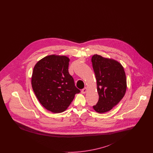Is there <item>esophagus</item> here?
Returning <instances> with one entry per match:
<instances>
[{
    "label": "esophagus",
    "instance_id": "obj_1",
    "mask_svg": "<svg viewBox=\"0 0 153 153\" xmlns=\"http://www.w3.org/2000/svg\"><path fill=\"white\" fill-rule=\"evenodd\" d=\"M87 88L85 87L84 89H82L81 90V93L83 94H85V93L87 92Z\"/></svg>",
    "mask_w": 153,
    "mask_h": 153
}]
</instances>
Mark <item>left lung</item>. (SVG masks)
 <instances>
[{
    "mask_svg": "<svg viewBox=\"0 0 153 153\" xmlns=\"http://www.w3.org/2000/svg\"><path fill=\"white\" fill-rule=\"evenodd\" d=\"M91 61L99 96L93 108L102 114L112 109L123 97L127 89L126 76L123 66L114 59L94 54Z\"/></svg>",
    "mask_w": 153,
    "mask_h": 153,
    "instance_id": "8db88e82",
    "label": "left lung"
}]
</instances>
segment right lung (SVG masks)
Listing matches in <instances>:
<instances>
[{
  "label": "right lung",
  "mask_w": 153,
  "mask_h": 153,
  "mask_svg": "<svg viewBox=\"0 0 153 153\" xmlns=\"http://www.w3.org/2000/svg\"><path fill=\"white\" fill-rule=\"evenodd\" d=\"M70 59L51 54L38 61L31 76V85L38 101L51 112L65 111L80 90L68 72Z\"/></svg>",
  "instance_id": "obj_1"
}]
</instances>
